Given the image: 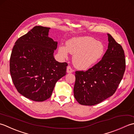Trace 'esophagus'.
<instances>
[{"label": "esophagus", "instance_id": "obj_1", "mask_svg": "<svg viewBox=\"0 0 134 134\" xmlns=\"http://www.w3.org/2000/svg\"><path fill=\"white\" fill-rule=\"evenodd\" d=\"M66 72L68 73H72L73 72V70L72 68H71L70 66H68L67 67V69H66Z\"/></svg>", "mask_w": 134, "mask_h": 134}]
</instances>
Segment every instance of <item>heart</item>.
Instances as JSON below:
<instances>
[{
  "label": "heart",
  "instance_id": "heart-1",
  "mask_svg": "<svg viewBox=\"0 0 134 134\" xmlns=\"http://www.w3.org/2000/svg\"><path fill=\"white\" fill-rule=\"evenodd\" d=\"M68 52L73 55V65L85 70L94 66L101 58L104 46L91 37H73L66 42V47L61 46L58 48L59 54L64 58H67Z\"/></svg>",
  "mask_w": 134,
  "mask_h": 134
}]
</instances>
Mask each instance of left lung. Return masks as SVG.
Instances as JSON below:
<instances>
[{
  "label": "left lung",
  "mask_w": 134,
  "mask_h": 134,
  "mask_svg": "<svg viewBox=\"0 0 134 134\" xmlns=\"http://www.w3.org/2000/svg\"><path fill=\"white\" fill-rule=\"evenodd\" d=\"M102 59L86 71L75 72L74 97L82 105L92 106L113 95L123 77L125 58L122 46L110 34Z\"/></svg>",
  "instance_id": "8db88e82"
}]
</instances>
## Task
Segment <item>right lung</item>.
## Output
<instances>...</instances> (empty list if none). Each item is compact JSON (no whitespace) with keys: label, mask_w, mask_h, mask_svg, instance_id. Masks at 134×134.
<instances>
[{"label":"right lung","mask_w":134,"mask_h":134,"mask_svg":"<svg viewBox=\"0 0 134 134\" xmlns=\"http://www.w3.org/2000/svg\"><path fill=\"white\" fill-rule=\"evenodd\" d=\"M50 28L36 26L16 41L10 72L19 93L34 101L48 99L55 83L66 74V62L54 57L57 42L48 37Z\"/></svg>","instance_id":"right-lung-1"}]
</instances>
